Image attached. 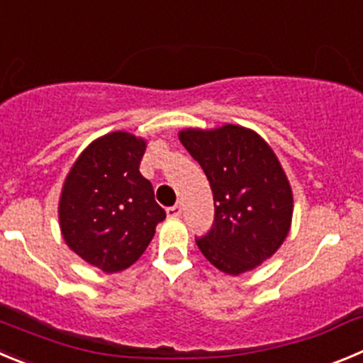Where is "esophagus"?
<instances>
[{"mask_svg": "<svg viewBox=\"0 0 363 363\" xmlns=\"http://www.w3.org/2000/svg\"><path fill=\"white\" fill-rule=\"evenodd\" d=\"M181 213H182V206L181 204L170 206V208L166 209V215L170 216V218H177V216H181Z\"/></svg>", "mask_w": 363, "mask_h": 363, "instance_id": "1", "label": "esophagus"}]
</instances>
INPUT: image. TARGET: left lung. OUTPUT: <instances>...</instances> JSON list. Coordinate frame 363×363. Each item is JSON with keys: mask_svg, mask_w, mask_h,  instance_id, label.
<instances>
[{"mask_svg": "<svg viewBox=\"0 0 363 363\" xmlns=\"http://www.w3.org/2000/svg\"><path fill=\"white\" fill-rule=\"evenodd\" d=\"M179 140L213 191V225L195 238L206 259L238 276L270 258L292 220V189L272 148L238 125L182 130Z\"/></svg>", "mask_w": 363, "mask_h": 363, "instance_id": "1", "label": "left lung"}]
</instances>
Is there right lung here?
Listing matches in <instances>:
<instances>
[{
	"label": "right lung",
	"mask_w": 363,
	"mask_h": 363,
	"mask_svg": "<svg viewBox=\"0 0 363 363\" xmlns=\"http://www.w3.org/2000/svg\"><path fill=\"white\" fill-rule=\"evenodd\" d=\"M145 141L113 132L82 152L62 189L59 218L71 250L104 272L140 258L166 211L140 172Z\"/></svg>",
	"instance_id": "obj_1"
}]
</instances>
